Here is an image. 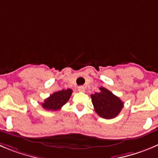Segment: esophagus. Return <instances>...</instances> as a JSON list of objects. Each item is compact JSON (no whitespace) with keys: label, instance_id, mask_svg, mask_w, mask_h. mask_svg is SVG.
<instances>
[{"label":"esophagus","instance_id":"esophagus-1","mask_svg":"<svg viewBox=\"0 0 158 158\" xmlns=\"http://www.w3.org/2000/svg\"><path fill=\"white\" fill-rule=\"evenodd\" d=\"M78 90H79V92H85V91H86V89H85L84 86H79V87H78Z\"/></svg>","mask_w":158,"mask_h":158}]
</instances>
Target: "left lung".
Wrapping results in <instances>:
<instances>
[{
	"label": "left lung",
	"instance_id": "8db88e82",
	"mask_svg": "<svg viewBox=\"0 0 158 158\" xmlns=\"http://www.w3.org/2000/svg\"><path fill=\"white\" fill-rule=\"evenodd\" d=\"M100 90L101 92L91 94L95 111L103 118L110 119L116 117L123 107V102L106 88L101 87Z\"/></svg>",
	"mask_w": 158,
	"mask_h": 158
}]
</instances>
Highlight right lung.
I'll return each instance as SVG.
<instances>
[{"label":"right lung","instance_id":"add662e5","mask_svg":"<svg viewBox=\"0 0 158 158\" xmlns=\"http://www.w3.org/2000/svg\"><path fill=\"white\" fill-rule=\"evenodd\" d=\"M72 94V90L71 89H62L54 93L48 98L44 100V102L42 103V107L48 110H60L69 101Z\"/></svg>","mask_w":158,"mask_h":158}]
</instances>
